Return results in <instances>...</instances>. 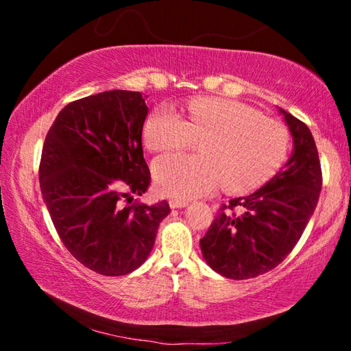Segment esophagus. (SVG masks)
<instances>
[{
	"label": "esophagus",
	"instance_id": "34e87169",
	"mask_svg": "<svg viewBox=\"0 0 351 351\" xmlns=\"http://www.w3.org/2000/svg\"><path fill=\"white\" fill-rule=\"evenodd\" d=\"M169 204L171 209H182V207H186L189 203L187 201H181V199H170Z\"/></svg>",
	"mask_w": 351,
	"mask_h": 351
}]
</instances>
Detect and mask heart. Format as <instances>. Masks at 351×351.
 <instances>
[{
  "mask_svg": "<svg viewBox=\"0 0 351 351\" xmlns=\"http://www.w3.org/2000/svg\"><path fill=\"white\" fill-rule=\"evenodd\" d=\"M201 137L197 156L154 159L152 175L159 193L192 199L221 184L229 192H247L268 181L288 152V132L280 122L235 100L195 99L184 117L161 104L147 116L144 142L152 152L180 150Z\"/></svg>",
  "mask_w": 351,
  "mask_h": 351,
  "instance_id": "1",
  "label": "heart"
}]
</instances>
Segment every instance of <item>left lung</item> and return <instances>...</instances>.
<instances>
[{
	"label": "left lung",
	"instance_id": "obj_1",
	"mask_svg": "<svg viewBox=\"0 0 351 351\" xmlns=\"http://www.w3.org/2000/svg\"><path fill=\"white\" fill-rule=\"evenodd\" d=\"M278 112L293 138L287 164L263 187L223 206L199 240L206 263L232 280L265 274L287 258L304 234L322 189L319 153L310 128L285 110ZM235 206L240 216L230 212Z\"/></svg>",
	"mask_w": 351,
	"mask_h": 351
}]
</instances>
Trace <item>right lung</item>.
<instances>
[{"label":"right lung","instance_id":"obj_1","mask_svg":"<svg viewBox=\"0 0 351 351\" xmlns=\"http://www.w3.org/2000/svg\"><path fill=\"white\" fill-rule=\"evenodd\" d=\"M147 96L112 90L71 102L46 136L40 187L58 237L83 266L125 276L150 255L167 201L125 204L147 192L142 150Z\"/></svg>","mask_w":351,"mask_h":351}]
</instances>
